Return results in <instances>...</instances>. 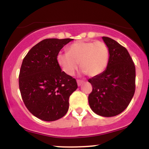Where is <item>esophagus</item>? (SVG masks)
Here are the masks:
<instances>
[{"label": "esophagus", "instance_id": "34e87169", "mask_svg": "<svg viewBox=\"0 0 149 149\" xmlns=\"http://www.w3.org/2000/svg\"><path fill=\"white\" fill-rule=\"evenodd\" d=\"M84 83V81H83V80H77V84H78V86H80L83 83Z\"/></svg>", "mask_w": 149, "mask_h": 149}]
</instances>
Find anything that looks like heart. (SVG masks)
I'll list each match as a JSON object with an SVG mask.
<instances>
[{
    "instance_id": "1",
    "label": "heart",
    "mask_w": 149,
    "mask_h": 149,
    "mask_svg": "<svg viewBox=\"0 0 149 149\" xmlns=\"http://www.w3.org/2000/svg\"><path fill=\"white\" fill-rule=\"evenodd\" d=\"M57 61L68 76L74 75L79 63L82 73L95 77L107 68L109 49L102 41H78L69 46L68 52L58 53Z\"/></svg>"
}]
</instances>
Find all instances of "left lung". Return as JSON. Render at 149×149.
<instances>
[{
    "instance_id": "left-lung-1",
    "label": "left lung",
    "mask_w": 149,
    "mask_h": 149,
    "mask_svg": "<svg viewBox=\"0 0 149 149\" xmlns=\"http://www.w3.org/2000/svg\"><path fill=\"white\" fill-rule=\"evenodd\" d=\"M109 49V61L102 74L90 78L89 105L97 115L112 117L122 113L135 91V66L127 49L113 39L102 37Z\"/></svg>"
}]
</instances>
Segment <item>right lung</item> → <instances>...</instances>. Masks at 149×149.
I'll return each mask as SVG.
<instances>
[{"label": "right lung", "mask_w": 149, "mask_h": 149, "mask_svg": "<svg viewBox=\"0 0 149 149\" xmlns=\"http://www.w3.org/2000/svg\"><path fill=\"white\" fill-rule=\"evenodd\" d=\"M71 38H48L34 45L22 61L19 85L28 110L38 118L54 121L66 115L76 80L61 71L57 55Z\"/></svg>", "instance_id": "obj_1"}]
</instances>
